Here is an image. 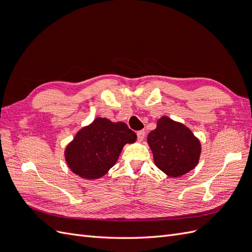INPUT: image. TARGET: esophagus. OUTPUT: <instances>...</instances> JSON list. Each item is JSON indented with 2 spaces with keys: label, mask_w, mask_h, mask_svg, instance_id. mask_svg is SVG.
<instances>
[{
  "label": "esophagus",
  "mask_w": 252,
  "mask_h": 252,
  "mask_svg": "<svg viewBox=\"0 0 252 252\" xmlns=\"http://www.w3.org/2000/svg\"><path fill=\"white\" fill-rule=\"evenodd\" d=\"M136 136H138V141L142 142L144 140V138H145V131L144 130L138 131V132H136Z\"/></svg>",
  "instance_id": "1"
}]
</instances>
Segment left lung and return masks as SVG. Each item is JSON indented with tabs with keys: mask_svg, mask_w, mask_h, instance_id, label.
<instances>
[{
	"mask_svg": "<svg viewBox=\"0 0 252 252\" xmlns=\"http://www.w3.org/2000/svg\"><path fill=\"white\" fill-rule=\"evenodd\" d=\"M147 143L156 166L170 178L188 173L200 161V140L187 126L166 116L158 120L157 128L148 133Z\"/></svg>",
	"mask_w": 252,
	"mask_h": 252,
	"instance_id": "obj_1",
	"label": "left lung"
}]
</instances>
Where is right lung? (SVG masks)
<instances>
[{"mask_svg":"<svg viewBox=\"0 0 252 252\" xmlns=\"http://www.w3.org/2000/svg\"><path fill=\"white\" fill-rule=\"evenodd\" d=\"M136 141V134L123 122L95 118L82 127L64 151L69 169L85 180H96L117 163L126 144Z\"/></svg>","mask_w":252,"mask_h":252,"instance_id":"add662e5","label":"right lung"}]
</instances>
